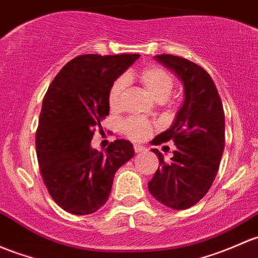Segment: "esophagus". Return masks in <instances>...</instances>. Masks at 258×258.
I'll use <instances>...</instances> for the list:
<instances>
[{"mask_svg": "<svg viewBox=\"0 0 258 258\" xmlns=\"http://www.w3.org/2000/svg\"><path fill=\"white\" fill-rule=\"evenodd\" d=\"M134 148H135V152H136V153H141V152L146 151V147H143V146H140V145H135Z\"/></svg>", "mask_w": 258, "mask_h": 258, "instance_id": "esophagus-1", "label": "esophagus"}]
</instances>
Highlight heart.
<instances>
[{"mask_svg":"<svg viewBox=\"0 0 258 258\" xmlns=\"http://www.w3.org/2000/svg\"><path fill=\"white\" fill-rule=\"evenodd\" d=\"M137 79L145 90L150 94L153 100L158 102H163L169 97L174 86V79L172 75L158 65H148L143 68L140 73H127L124 78H118L112 83L110 91H108V105L111 108H118L121 106L122 97H123L124 89L127 81ZM122 130L134 141L146 140L152 132V124L143 118L131 117L122 123Z\"/></svg>","mask_w":258,"mask_h":258,"instance_id":"heart-1","label":"heart"}]
</instances>
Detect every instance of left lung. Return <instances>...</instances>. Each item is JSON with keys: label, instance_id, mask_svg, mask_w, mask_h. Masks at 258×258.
Wrapping results in <instances>:
<instances>
[{"label": "left lung", "instance_id": "1", "mask_svg": "<svg viewBox=\"0 0 258 258\" xmlns=\"http://www.w3.org/2000/svg\"><path fill=\"white\" fill-rule=\"evenodd\" d=\"M156 61L169 69L183 84L184 100L172 126L156 136L152 145L172 140L169 163L157 148L158 170L148 181V190L161 204L184 210L197 204L210 189L225 147V115L216 86L203 68L180 56L161 54Z\"/></svg>", "mask_w": 258, "mask_h": 258}]
</instances>
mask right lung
<instances>
[{"label": "right lung", "mask_w": 258, "mask_h": 258, "mask_svg": "<svg viewBox=\"0 0 258 258\" xmlns=\"http://www.w3.org/2000/svg\"><path fill=\"white\" fill-rule=\"evenodd\" d=\"M138 54H84L65 64L43 99L36 135L38 163L54 202L75 215L104 207L121 165L135 156L130 141L91 147L95 127L110 112L108 91Z\"/></svg>", "instance_id": "add662e5"}]
</instances>
